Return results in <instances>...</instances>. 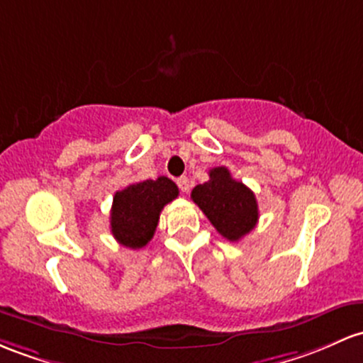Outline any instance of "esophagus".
Wrapping results in <instances>:
<instances>
[{
  "mask_svg": "<svg viewBox=\"0 0 363 363\" xmlns=\"http://www.w3.org/2000/svg\"><path fill=\"white\" fill-rule=\"evenodd\" d=\"M177 186H179V189L182 191V193H188V189H189V179L186 177V175H182V177L177 179Z\"/></svg>",
  "mask_w": 363,
  "mask_h": 363,
  "instance_id": "esophagus-1",
  "label": "esophagus"
}]
</instances>
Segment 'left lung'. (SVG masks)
<instances>
[{
  "label": "left lung",
  "mask_w": 363,
  "mask_h": 363,
  "mask_svg": "<svg viewBox=\"0 0 363 363\" xmlns=\"http://www.w3.org/2000/svg\"><path fill=\"white\" fill-rule=\"evenodd\" d=\"M210 179L191 191V200L206 215L220 236L240 241L258 222V203L253 191L233 179L225 167L210 170Z\"/></svg>",
  "instance_id": "left-lung-1"
}]
</instances>
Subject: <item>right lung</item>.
<instances>
[{"mask_svg": "<svg viewBox=\"0 0 363 363\" xmlns=\"http://www.w3.org/2000/svg\"><path fill=\"white\" fill-rule=\"evenodd\" d=\"M179 194L175 182L160 175L117 191L110 213V229L122 246L139 250L153 238L160 212Z\"/></svg>", "mask_w": 363, "mask_h": 363, "instance_id": "1", "label": "right lung"}]
</instances>
